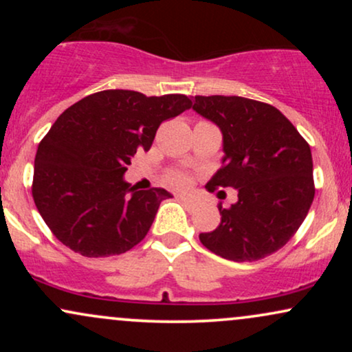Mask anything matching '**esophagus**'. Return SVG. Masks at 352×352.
Listing matches in <instances>:
<instances>
[{
    "label": "esophagus",
    "mask_w": 352,
    "mask_h": 352,
    "mask_svg": "<svg viewBox=\"0 0 352 352\" xmlns=\"http://www.w3.org/2000/svg\"><path fill=\"white\" fill-rule=\"evenodd\" d=\"M180 201H182V204L185 205V207L190 208V210H193V208H195V201H193V200H190L188 197H180Z\"/></svg>",
    "instance_id": "obj_1"
}]
</instances>
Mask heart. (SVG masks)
Masks as SVG:
<instances>
[{
    "label": "heart",
    "mask_w": 352,
    "mask_h": 352,
    "mask_svg": "<svg viewBox=\"0 0 352 352\" xmlns=\"http://www.w3.org/2000/svg\"><path fill=\"white\" fill-rule=\"evenodd\" d=\"M168 180H170V184L173 185V187H179V188H185L190 184V177L184 172L172 173L170 179H168Z\"/></svg>",
    "instance_id": "b5f03b06"
}]
</instances>
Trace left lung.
Returning <instances> with one entry per match:
<instances>
[{
	"label": "left lung",
	"mask_w": 352,
	"mask_h": 352,
	"mask_svg": "<svg viewBox=\"0 0 352 352\" xmlns=\"http://www.w3.org/2000/svg\"><path fill=\"white\" fill-rule=\"evenodd\" d=\"M193 111L223 135L221 168L208 192L232 187L230 208L218 205L221 221L200 241L232 261H256L289 241L314 199L313 157L296 127L270 104L238 96H195ZM221 193V192H218Z\"/></svg>",
	"instance_id": "left-lung-1"
}]
</instances>
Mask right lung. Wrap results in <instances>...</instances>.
I'll return each mask as SVG.
<instances>
[{
    "label": "right lung",
    "instance_id": "1",
    "mask_svg": "<svg viewBox=\"0 0 352 352\" xmlns=\"http://www.w3.org/2000/svg\"><path fill=\"white\" fill-rule=\"evenodd\" d=\"M190 107L184 94L147 98L109 89L58 117L36 152L33 199L60 243L99 258L144 240L160 201L172 195L164 188H131L124 173L137 148H151L159 125Z\"/></svg>",
    "mask_w": 352,
    "mask_h": 352
}]
</instances>
